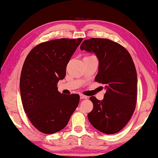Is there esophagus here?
<instances>
[{
  "mask_svg": "<svg viewBox=\"0 0 158 158\" xmlns=\"http://www.w3.org/2000/svg\"><path fill=\"white\" fill-rule=\"evenodd\" d=\"M80 98H81V99H85V98H88V97L87 96H85V95H83V94H80Z\"/></svg>",
  "mask_w": 158,
  "mask_h": 158,
  "instance_id": "1",
  "label": "esophagus"
}]
</instances>
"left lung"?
Returning a JSON list of instances; mask_svg holds the SVG:
<instances>
[{
    "instance_id": "8db88e82",
    "label": "left lung",
    "mask_w": 158,
    "mask_h": 158,
    "mask_svg": "<svg viewBox=\"0 0 158 158\" xmlns=\"http://www.w3.org/2000/svg\"><path fill=\"white\" fill-rule=\"evenodd\" d=\"M81 51L93 52L98 60L95 81L106 85L102 101L89 98L93 110L88 114L91 125L106 134L118 132L127 124L137 100V73L130 54L123 46L108 39L85 40Z\"/></svg>"
}]
</instances>
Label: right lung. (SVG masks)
<instances>
[{
  "instance_id": "add662e5",
  "label": "right lung",
  "mask_w": 158,
  "mask_h": 158,
  "mask_svg": "<svg viewBox=\"0 0 158 158\" xmlns=\"http://www.w3.org/2000/svg\"><path fill=\"white\" fill-rule=\"evenodd\" d=\"M82 40L61 38L42 42L24 61L20 80L22 103L32 125L44 134L64 129L78 106L79 95L62 94L57 84L66 76L67 64Z\"/></svg>"
}]
</instances>
